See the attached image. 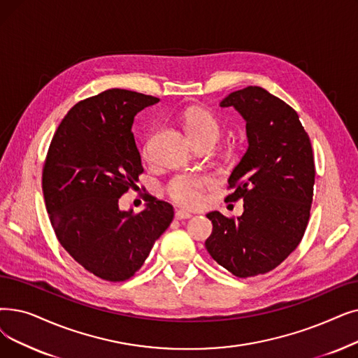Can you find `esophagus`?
Returning <instances> with one entry per match:
<instances>
[{"label": "esophagus", "mask_w": 358, "mask_h": 358, "mask_svg": "<svg viewBox=\"0 0 358 358\" xmlns=\"http://www.w3.org/2000/svg\"><path fill=\"white\" fill-rule=\"evenodd\" d=\"M189 217H192V213L187 210L180 209L176 212V220H189Z\"/></svg>", "instance_id": "obj_1"}]
</instances>
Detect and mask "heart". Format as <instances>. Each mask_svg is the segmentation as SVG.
I'll return each instance as SVG.
<instances>
[{
	"label": "heart",
	"instance_id": "obj_1",
	"mask_svg": "<svg viewBox=\"0 0 358 358\" xmlns=\"http://www.w3.org/2000/svg\"><path fill=\"white\" fill-rule=\"evenodd\" d=\"M181 121L190 137L196 142L220 136L221 127L215 115L201 106H189L181 114ZM142 157L150 158V141L146 138L142 146ZM215 180L208 173H180L166 184V193L177 203L185 208H196L203 200L205 192L210 189Z\"/></svg>",
	"mask_w": 358,
	"mask_h": 358
}]
</instances>
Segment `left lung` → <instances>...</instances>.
I'll return each mask as SVG.
<instances>
[{
    "mask_svg": "<svg viewBox=\"0 0 358 358\" xmlns=\"http://www.w3.org/2000/svg\"><path fill=\"white\" fill-rule=\"evenodd\" d=\"M221 106L245 120L248 149L228 180L227 200H244L238 217L209 212L205 245L213 260L238 278L275 269L299 247L313 201L315 157L295 110L268 90L247 86Z\"/></svg>",
    "mask_w": 358,
    "mask_h": 358,
    "instance_id": "obj_1",
    "label": "left lung"
}]
</instances>
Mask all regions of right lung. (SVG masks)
Wrapping results in <instances>:
<instances>
[{"mask_svg":"<svg viewBox=\"0 0 358 358\" xmlns=\"http://www.w3.org/2000/svg\"><path fill=\"white\" fill-rule=\"evenodd\" d=\"M159 99L108 89L77 102L59 122L42 169V192L59 244L87 272L130 279L173 222L174 208L153 197L134 213L118 200L143 173L134 115Z\"/></svg>","mask_w":358,"mask_h":358,"instance_id":"right-lung-1","label":"right lung"}]
</instances>
